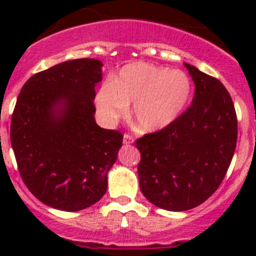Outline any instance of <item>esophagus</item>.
Returning a JSON list of instances; mask_svg holds the SVG:
<instances>
[{
  "label": "esophagus",
  "mask_w": 256,
  "mask_h": 256,
  "mask_svg": "<svg viewBox=\"0 0 256 256\" xmlns=\"http://www.w3.org/2000/svg\"><path fill=\"white\" fill-rule=\"evenodd\" d=\"M130 144H133V137H130V134H124L123 144H126V146H130Z\"/></svg>",
  "instance_id": "34e87169"
}]
</instances>
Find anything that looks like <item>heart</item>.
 <instances>
[{
  "instance_id": "b5f03b06",
  "label": "heart",
  "mask_w": 256,
  "mask_h": 256,
  "mask_svg": "<svg viewBox=\"0 0 256 256\" xmlns=\"http://www.w3.org/2000/svg\"><path fill=\"white\" fill-rule=\"evenodd\" d=\"M192 84L180 70H168L148 62H133L120 69L96 94V108L106 123L126 114L133 104L132 119L144 133L170 126L191 100Z\"/></svg>"
}]
</instances>
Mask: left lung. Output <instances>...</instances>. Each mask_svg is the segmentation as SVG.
<instances>
[{
    "label": "left lung",
    "instance_id": "8db88e82",
    "mask_svg": "<svg viewBox=\"0 0 256 256\" xmlns=\"http://www.w3.org/2000/svg\"><path fill=\"white\" fill-rule=\"evenodd\" d=\"M184 66L195 83L191 106L170 126L136 142L141 192L169 212L198 206L216 191L237 142L236 112L224 86L194 65Z\"/></svg>",
    "mask_w": 256,
    "mask_h": 256
}]
</instances>
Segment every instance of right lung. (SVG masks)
Instances as JSON below:
<instances>
[{
    "mask_svg": "<svg viewBox=\"0 0 256 256\" xmlns=\"http://www.w3.org/2000/svg\"><path fill=\"white\" fill-rule=\"evenodd\" d=\"M102 62L76 58L34 74L22 86L10 138L29 191L47 206L78 212L101 200L123 136L94 120Z\"/></svg>",
    "mask_w": 256,
    "mask_h": 256,
    "instance_id": "add662e5",
    "label": "right lung"
}]
</instances>
